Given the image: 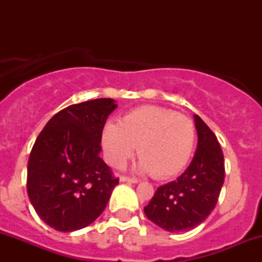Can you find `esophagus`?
Segmentation results:
<instances>
[{
	"mask_svg": "<svg viewBox=\"0 0 262 262\" xmlns=\"http://www.w3.org/2000/svg\"><path fill=\"white\" fill-rule=\"evenodd\" d=\"M121 181L122 182H130V183H138V179H135V177H129V176H121Z\"/></svg>",
	"mask_w": 262,
	"mask_h": 262,
	"instance_id": "esophagus-1",
	"label": "esophagus"
}]
</instances>
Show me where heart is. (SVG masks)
I'll list each match as a JSON object with an SVG mask.
<instances>
[{"instance_id": "1", "label": "heart", "mask_w": 262, "mask_h": 262, "mask_svg": "<svg viewBox=\"0 0 262 262\" xmlns=\"http://www.w3.org/2000/svg\"><path fill=\"white\" fill-rule=\"evenodd\" d=\"M102 144L112 166H124L138 146L139 170L156 179H170L191 160L196 127L191 118L170 108L143 106L125 114L119 124L107 122Z\"/></svg>"}]
</instances>
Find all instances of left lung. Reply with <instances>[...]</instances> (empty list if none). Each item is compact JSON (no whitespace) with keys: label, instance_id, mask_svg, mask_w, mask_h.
Returning a JSON list of instances; mask_svg holds the SVG:
<instances>
[{"label":"left lung","instance_id":"left-lung-1","mask_svg":"<svg viewBox=\"0 0 262 262\" xmlns=\"http://www.w3.org/2000/svg\"><path fill=\"white\" fill-rule=\"evenodd\" d=\"M198 134L196 154L189 166L172 182L156 189L144 212L162 229L189 230L214 209L224 183V155L215 134L194 116Z\"/></svg>","mask_w":262,"mask_h":262}]
</instances>
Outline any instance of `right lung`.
Returning a JSON list of instances; mask_svg holds the SVG:
<instances>
[{
  "mask_svg": "<svg viewBox=\"0 0 262 262\" xmlns=\"http://www.w3.org/2000/svg\"><path fill=\"white\" fill-rule=\"evenodd\" d=\"M116 108L112 98L71 104L47 123L33 145L27 192L37 214L55 230L95 222L118 185L100 158L102 130Z\"/></svg>",
  "mask_w": 262,
  "mask_h": 262,
  "instance_id": "obj_1",
  "label": "right lung"
}]
</instances>
